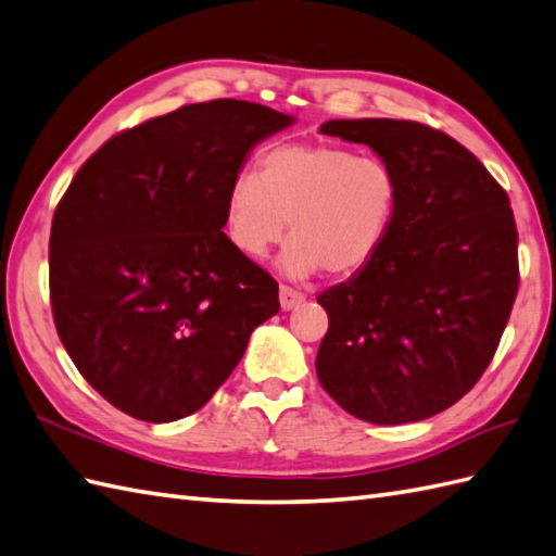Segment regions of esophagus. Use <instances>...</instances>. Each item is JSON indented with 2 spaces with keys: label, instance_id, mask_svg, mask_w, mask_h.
<instances>
[{
  "label": "esophagus",
  "instance_id": "obj_1",
  "mask_svg": "<svg viewBox=\"0 0 556 556\" xmlns=\"http://www.w3.org/2000/svg\"><path fill=\"white\" fill-rule=\"evenodd\" d=\"M304 300H306L304 292L294 290V288H290V286H280V306H282V309H286V312L294 309V306H300Z\"/></svg>",
  "mask_w": 556,
  "mask_h": 556
}]
</instances>
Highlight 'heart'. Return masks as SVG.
Here are the masks:
<instances>
[{
    "instance_id": "1",
    "label": "heart",
    "mask_w": 556,
    "mask_h": 556,
    "mask_svg": "<svg viewBox=\"0 0 556 556\" xmlns=\"http://www.w3.org/2000/svg\"><path fill=\"white\" fill-rule=\"evenodd\" d=\"M400 204V180L378 156L336 144H278L238 174L226 194V232L238 252L262 258L290 236L280 266L292 278L326 268L354 276L386 244Z\"/></svg>"
}]
</instances>
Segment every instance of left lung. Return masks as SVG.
<instances>
[{"mask_svg":"<svg viewBox=\"0 0 556 556\" xmlns=\"http://www.w3.org/2000/svg\"><path fill=\"white\" fill-rule=\"evenodd\" d=\"M320 132L371 147L400 180V204L374 262L318 294V382L362 421H421L476 386L507 328L519 292L509 194L426 123L328 121Z\"/></svg>","mask_w":556,"mask_h":556,"instance_id":"8db88e82","label":"left lung"}]
</instances>
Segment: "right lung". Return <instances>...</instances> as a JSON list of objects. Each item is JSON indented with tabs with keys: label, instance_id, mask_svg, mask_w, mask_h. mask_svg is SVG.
<instances>
[{
	"label": "right lung",
	"instance_id": "right-lung-1",
	"mask_svg": "<svg viewBox=\"0 0 556 556\" xmlns=\"http://www.w3.org/2000/svg\"><path fill=\"white\" fill-rule=\"evenodd\" d=\"M292 118L254 102L185 104L116 132L61 197L49 302L80 376L147 424L190 416L278 314V282L238 252L226 194L247 152Z\"/></svg>",
	"mask_w": 556,
	"mask_h": 556
}]
</instances>
